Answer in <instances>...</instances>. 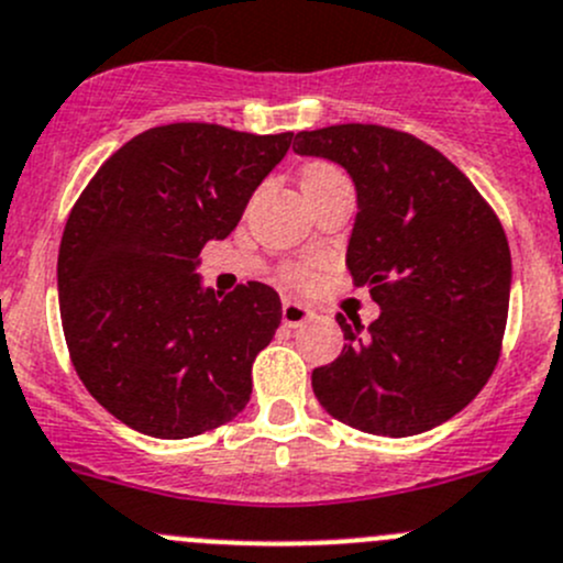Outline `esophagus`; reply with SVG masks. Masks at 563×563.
Listing matches in <instances>:
<instances>
[{"mask_svg": "<svg viewBox=\"0 0 563 563\" xmlns=\"http://www.w3.org/2000/svg\"><path fill=\"white\" fill-rule=\"evenodd\" d=\"M313 319V310L302 302H294V299H286L283 302V324L286 327H302L305 321Z\"/></svg>", "mask_w": 563, "mask_h": 563, "instance_id": "34e87169", "label": "esophagus"}]
</instances>
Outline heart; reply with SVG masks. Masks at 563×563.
Masks as SVG:
<instances>
[{
	"mask_svg": "<svg viewBox=\"0 0 563 563\" xmlns=\"http://www.w3.org/2000/svg\"><path fill=\"white\" fill-rule=\"evenodd\" d=\"M321 173H332V167L313 165V167H308V170H305V176H321ZM288 280H291V283L310 280V269H305V266H299V269H291V272H288Z\"/></svg>",
	"mask_w": 563,
	"mask_h": 563,
	"instance_id": "heart-1",
	"label": "heart"
}]
</instances>
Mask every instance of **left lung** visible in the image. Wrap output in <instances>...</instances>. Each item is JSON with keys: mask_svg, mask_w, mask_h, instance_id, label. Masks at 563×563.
Segmentation results:
<instances>
[{"mask_svg": "<svg viewBox=\"0 0 563 563\" xmlns=\"http://www.w3.org/2000/svg\"><path fill=\"white\" fill-rule=\"evenodd\" d=\"M341 165L357 192L346 247L379 319L335 316L343 352L313 371L321 407L382 438L429 432L465 409L500 357L511 291L506 233L471 178L418 136L371 123L294 136Z\"/></svg>", "mask_w": 563, "mask_h": 563, "instance_id": "8db88e82", "label": "left lung"}]
</instances>
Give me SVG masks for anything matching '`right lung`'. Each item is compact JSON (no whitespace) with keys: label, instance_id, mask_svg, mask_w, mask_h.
<instances>
[{"label":"right lung","instance_id":"obj_1","mask_svg":"<svg viewBox=\"0 0 563 563\" xmlns=\"http://www.w3.org/2000/svg\"><path fill=\"white\" fill-rule=\"evenodd\" d=\"M291 136L156 125L76 200L57 258L65 343L90 396L134 432L195 438L247 407L280 297L255 280L203 288L200 250L239 225Z\"/></svg>","mask_w":563,"mask_h":563}]
</instances>
